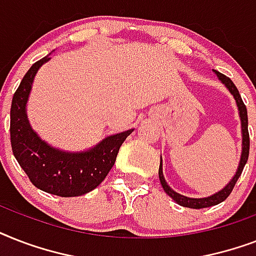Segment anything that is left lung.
<instances>
[{
  "instance_id": "8db88e82",
  "label": "left lung",
  "mask_w": 256,
  "mask_h": 256,
  "mask_svg": "<svg viewBox=\"0 0 256 256\" xmlns=\"http://www.w3.org/2000/svg\"><path fill=\"white\" fill-rule=\"evenodd\" d=\"M214 73L216 74V77L220 80L223 85L228 88V92L234 96L235 102H236V106H238L239 110V116H240V122H242V154H240V160H239L238 170L235 172V175L232 176L230 182L227 183V186H224L220 191L215 192L214 195H210V196H206V198H188V196H184V195H180L178 192H175L170 186H168L166 180H164V171H162V158H160V184L164 187V192L174 199L175 202L180 204L183 207H188V208H204V207H211L218 204V203L223 202L224 199L231 194V191L234 188L235 183L239 179L240 174H242L243 168L244 164H247V160H248V152H250V136H248V118H247V108L246 104H243L242 96L239 94L238 88L234 85V82L231 81L230 78L226 77L224 74L219 73L216 70H214Z\"/></svg>"
}]
</instances>
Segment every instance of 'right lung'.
<instances>
[{"label": "right lung", "mask_w": 256, "mask_h": 256, "mask_svg": "<svg viewBox=\"0 0 256 256\" xmlns=\"http://www.w3.org/2000/svg\"><path fill=\"white\" fill-rule=\"evenodd\" d=\"M50 57L32 65L16 90L10 108V142L16 160L40 190L58 196H80L100 186L116 164L120 144L134 128L106 136L90 150L62 152L52 148L30 128L26 104L34 77Z\"/></svg>", "instance_id": "add662e5"}]
</instances>
